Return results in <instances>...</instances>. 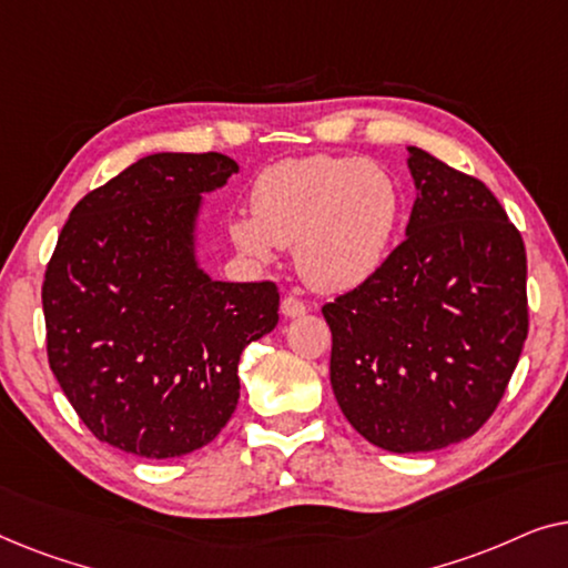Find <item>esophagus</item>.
Segmentation results:
<instances>
[{
    "label": "esophagus",
    "mask_w": 568,
    "mask_h": 568,
    "mask_svg": "<svg viewBox=\"0 0 568 568\" xmlns=\"http://www.w3.org/2000/svg\"><path fill=\"white\" fill-rule=\"evenodd\" d=\"M305 310H307L305 302L297 300V297H292V294H286V297L282 300V313L286 317H297V315L305 313Z\"/></svg>",
    "instance_id": "esophagus-1"
}]
</instances>
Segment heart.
Listing matches in <instances>:
<instances>
[{
    "mask_svg": "<svg viewBox=\"0 0 568 568\" xmlns=\"http://www.w3.org/2000/svg\"><path fill=\"white\" fill-rule=\"evenodd\" d=\"M251 212L230 222L240 253L266 263L276 247H294L300 276L313 290L346 292L387 258L400 222V191L377 162L313 154L261 170Z\"/></svg>",
    "mask_w": 568,
    "mask_h": 568,
    "instance_id": "heart-1",
    "label": "heart"
}]
</instances>
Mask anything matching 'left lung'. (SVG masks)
<instances>
[{"mask_svg": "<svg viewBox=\"0 0 568 568\" xmlns=\"http://www.w3.org/2000/svg\"><path fill=\"white\" fill-rule=\"evenodd\" d=\"M408 154L406 240L323 317L348 424L390 453H429L476 434L504 398L530 325L527 255L486 183Z\"/></svg>", "mask_w": 568, "mask_h": 568, "instance_id": "1", "label": "left lung"}]
</instances>
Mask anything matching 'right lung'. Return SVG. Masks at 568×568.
Returning <instances> with one entry per match:
<instances>
[{
    "mask_svg": "<svg viewBox=\"0 0 568 568\" xmlns=\"http://www.w3.org/2000/svg\"><path fill=\"white\" fill-rule=\"evenodd\" d=\"M232 173L220 152L142 158L72 209L45 266L49 367L123 453L209 445L235 414L240 354L278 323L274 282H212L193 258L201 193Z\"/></svg>",
    "mask_w": 568,
    "mask_h": 568,
    "instance_id": "right-lung-1",
    "label": "right lung"
}]
</instances>
